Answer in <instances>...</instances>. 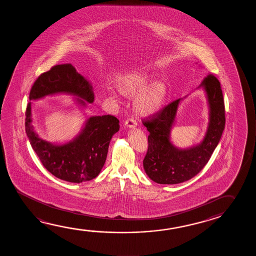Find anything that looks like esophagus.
<instances>
[{"instance_id":"1","label":"esophagus","mask_w":256,"mask_h":256,"mask_svg":"<svg viewBox=\"0 0 256 256\" xmlns=\"http://www.w3.org/2000/svg\"><path fill=\"white\" fill-rule=\"evenodd\" d=\"M124 126L127 128H130V129H134L137 127V122L135 121L134 119L132 118H128L126 122H124Z\"/></svg>"}]
</instances>
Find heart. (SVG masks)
<instances>
[{"label":"heart","mask_w":256,"mask_h":256,"mask_svg":"<svg viewBox=\"0 0 256 256\" xmlns=\"http://www.w3.org/2000/svg\"><path fill=\"white\" fill-rule=\"evenodd\" d=\"M152 83L150 76L144 72L126 74L119 80V88L122 92L128 96H137L135 106L140 113L145 116L152 114L158 111L166 96L164 85L154 84L150 88ZM108 92L112 98L119 100L116 91L109 90Z\"/></svg>","instance_id":"1"}]
</instances>
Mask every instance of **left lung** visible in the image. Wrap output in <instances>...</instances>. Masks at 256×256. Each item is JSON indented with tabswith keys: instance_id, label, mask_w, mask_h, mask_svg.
<instances>
[{
	"instance_id": "8db88e82",
	"label": "left lung",
	"mask_w": 256,
	"mask_h": 256,
	"mask_svg": "<svg viewBox=\"0 0 256 256\" xmlns=\"http://www.w3.org/2000/svg\"><path fill=\"white\" fill-rule=\"evenodd\" d=\"M198 88L204 90L208 108L207 130L198 144L179 148L171 140L178 109L187 96L168 104L150 120L143 121V126L150 132L143 168L154 182L176 184L190 180L207 164L220 140L226 122L220 83L216 77L208 75Z\"/></svg>"
}]
</instances>
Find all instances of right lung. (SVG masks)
<instances>
[{
    "mask_svg": "<svg viewBox=\"0 0 256 256\" xmlns=\"http://www.w3.org/2000/svg\"><path fill=\"white\" fill-rule=\"evenodd\" d=\"M56 95L74 96V103L82 110L95 100L90 82L72 64L56 65L41 74L31 88L30 100ZM32 104L30 102L26 106V132L44 166L56 178L67 182L80 184L96 178L104 166L110 140L120 128L116 117H87L82 130L70 140L50 142L42 139L32 124Z\"/></svg>",
    "mask_w": 256,
    "mask_h": 256,
    "instance_id": "1",
    "label": "right lung"
}]
</instances>
